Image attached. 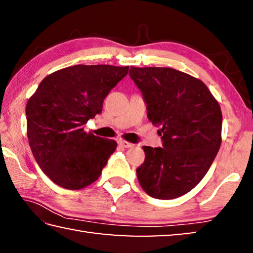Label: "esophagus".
<instances>
[{
	"label": "esophagus",
	"mask_w": 253,
	"mask_h": 253,
	"mask_svg": "<svg viewBox=\"0 0 253 253\" xmlns=\"http://www.w3.org/2000/svg\"><path fill=\"white\" fill-rule=\"evenodd\" d=\"M119 145L125 148H129V147H132V144L129 143V142H126V140H119Z\"/></svg>",
	"instance_id": "obj_1"
}]
</instances>
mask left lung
Segmentation results:
<instances>
[{"label": "left lung", "instance_id": "obj_1", "mask_svg": "<svg viewBox=\"0 0 253 253\" xmlns=\"http://www.w3.org/2000/svg\"><path fill=\"white\" fill-rule=\"evenodd\" d=\"M129 76L163 140V147L143 146L137 178L154 199L179 198L202 181L219 152V102L202 80L172 68L130 67Z\"/></svg>", "mask_w": 253, "mask_h": 253}]
</instances>
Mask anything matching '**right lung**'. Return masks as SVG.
Instances as JSON below:
<instances>
[{
  "label": "right lung",
  "instance_id": "1",
  "mask_svg": "<svg viewBox=\"0 0 253 253\" xmlns=\"http://www.w3.org/2000/svg\"><path fill=\"white\" fill-rule=\"evenodd\" d=\"M129 67L77 65L46 76L29 98L27 134L34 158L46 176L67 190L97 181L117 143L85 132L84 124Z\"/></svg>",
  "mask_w": 253,
  "mask_h": 253
}]
</instances>
